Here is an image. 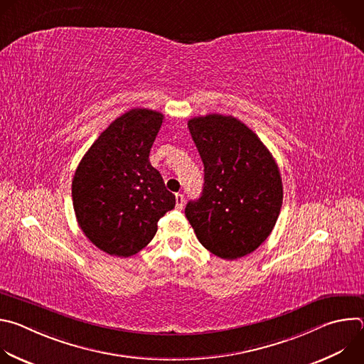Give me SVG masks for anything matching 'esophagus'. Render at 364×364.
I'll return each mask as SVG.
<instances>
[{
	"instance_id": "obj_1",
	"label": "esophagus",
	"mask_w": 364,
	"mask_h": 364,
	"mask_svg": "<svg viewBox=\"0 0 364 364\" xmlns=\"http://www.w3.org/2000/svg\"><path fill=\"white\" fill-rule=\"evenodd\" d=\"M176 203H177V209H183L184 207V194H181V193H177L176 194Z\"/></svg>"
}]
</instances>
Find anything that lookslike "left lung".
Here are the masks:
<instances>
[{
    "instance_id": "left-lung-1",
    "label": "left lung",
    "mask_w": 364,
    "mask_h": 364,
    "mask_svg": "<svg viewBox=\"0 0 364 364\" xmlns=\"http://www.w3.org/2000/svg\"><path fill=\"white\" fill-rule=\"evenodd\" d=\"M204 166L201 196L186 218L198 242L233 261L261 246L282 205V180L269 149L233 117L212 114L188 121Z\"/></svg>"
}]
</instances>
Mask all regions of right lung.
I'll return each instance as SVG.
<instances>
[{
  "label": "right lung",
  "mask_w": 364,
  "mask_h": 364,
  "mask_svg": "<svg viewBox=\"0 0 364 364\" xmlns=\"http://www.w3.org/2000/svg\"><path fill=\"white\" fill-rule=\"evenodd\" d=\"M164 115L135 108L117 118L92 144L72 181L73 209L85 236L100 250L128 257L157 233L176 205L149 151Z\"/></svg>",
  "instance_id": "add662e5"
}]
</instances>
